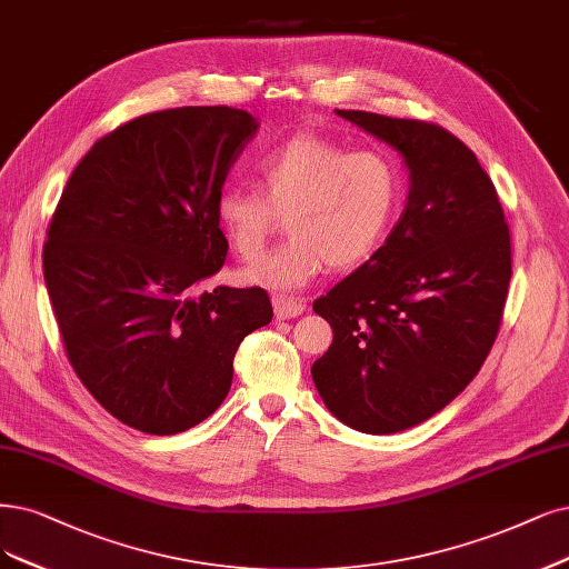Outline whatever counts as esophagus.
<instances>
[{
	"mask_svg": "<svg viewBox=\"0 0 569 569\" xmlns=\"http://www.w3.org/2000/svg\"><path fill=\"white\" fill-rule=\"evenodd\" d=\"M271 305H273V311H277V319H279V321L296 319V317H300V313H305V309H307L300 300L283 298V296L271 298Z\"/></svg>",
	"mask_w": 569,
	"mask_h": 569,
	"instance_id": "obj_1",
	"label": "esophagus"
}]
</instances>
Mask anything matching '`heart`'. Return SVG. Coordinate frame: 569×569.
I'll return each mask as SVG.
<instances>
[{"mask_svg":"<svg viewBox=\"0 0 569 569\" xmlns=\"http://www.w3.org/2000/svg\"><path fill=\"white\" fill-rule=\"evenodd\" d=\"M403 199L401 168L385 150H351L323 136L300 133L258 163V189L224 187L216 222L239 258L264 246L279 216L288 241L237 271V281L292 296L332 264L347 269L372 258Z\"/></svg>","mask_w":569,"mask_h":569,"instance_id":"heart-1","label":"heart"}]
</instances>
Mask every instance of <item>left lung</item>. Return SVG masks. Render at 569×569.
I'll use <instances>...</instances> for the list:
<instances>
[{"label": "left lung", "mask_w": 569, "mask_h": 569, "mask_svg": "<svg viewBox=\"0 0 569 569\" xmlns=\"http://www.w3.org/2000/svg\"><path fill=\"white\" fill-rule=\"evenodd\" d=\"M335 112L403 157L410 192L385 246L313 302L332 345L311 377L340 422L396 433L443 410L488 359L511 234L492 180L459 138L417 119Z\"/></svg>", "instance_id": "left-lung-1"}]
</instances>
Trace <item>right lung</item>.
<instances>
[{
	"mask_svg": "<svg viewBox=\"0 0 569 569\" xmlns=\"http://www.w3.org/2000/svg\"><path fill=\"white\" fill-rule=\"evenodd\" d=\"M246 110L142 114L72 171L44 243V281L81 385L119 422L187 431L231 387L234 353L273 317L262 288L197 292L227 241L216 197L256 138Z\"/></svg>",
	"mask_w": 569,
	"mask_h": 569,
	"instance_id": "obj_1",
	"label": "right lung"
}]
</instances>
